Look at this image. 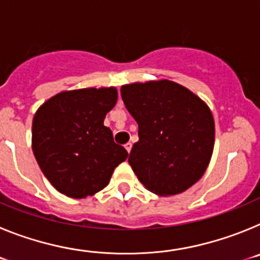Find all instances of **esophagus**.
I'll return each mask as SVG.
<instances>
[{
	"instance_id": "esophagus-1",
	"label": "esophagus",
	"mask_w": 260,
	"mask_h": 260,
	"mask_svg": "<svg viewBox=\"0 0 260 260\" xmlns=\"http://www.w3.org/2000/svg\"><path fill=\"white\" fill-rule=\"evenodd\" d=\"M132 147H133L132 143H126L125 144V148H126V151H127L128 153H130V151H132Z\"/></svg>"
}]
</instances>
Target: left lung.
I'll list each match as a JSON object with an SVG mask.
<instances>
[{
	"label": "left lung",
	"instance_id": "8db88e82",
	"mask_svg": "<svg viewBox=\"0 0 260 260\" xmlns=\"http://www.w3.org/2000/svg\"><path fill=\"white\" fill-rule=\"evenodd\" d=\"M121 96L139 127L128 164L144 187L169 197L198 182L215 144V121L208 105L168 79L125 84Z\"/></svg>",
	"mask_w": 260,
	"mask_h": 260
}]
</instances>
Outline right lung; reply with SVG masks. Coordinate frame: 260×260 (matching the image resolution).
<instances>
[{
	"label": "right lung",
	"mask_w": 260,
	"mask_h": 260,
	"mask_svg": "<svg viewBox=\"0 0 260 260\" xmlns=\"http://www.w3.org/2000/svg\"><path fill=\"white\" fill-rule=\"evenodd\" d=\"M116 87L62 91L36 110L32 151L53 187L74 199L87 198L109 183L127 151L113 141L104 118L116 105Z\"/></svg>",
	"instance_id": "obj_1"
}]
</instances>
